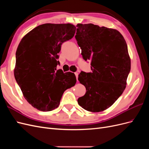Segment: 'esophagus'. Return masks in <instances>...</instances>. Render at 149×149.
I'll use <instances>...</instances> for the list:
<instances>
[{
	"mask_svg": "<svg viewBox=\"0 0 149 149\" xmlns=\"http://www.w3.org/2000/svg\"><path fill=\"white\" fill-rule=\"evenodd\" d=\"M74 74H75V76H76V80L78 81V73H74Z\"/></svg>",
	"mask_w": 149,
	"mask_h": 149,
	"instance_id": "esophagus-1",
	"label": "esophagus"
}]
</instances>
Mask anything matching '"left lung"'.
Returning a JSON list of instances; mask_svg holds the SVG:
<instances>
[{
  "label": "left lung",
  "instance_id": "left-lung-1",
  "mask_svg": "<svg viewBox=\"0 0 149 149\" xmlns=\"http://www.w3.org/2000/svg\"><path fill=\"white\" fill-rule=\"evenodd\" d=\"M76 40L85 61L91 60L92 71H81L79 81L86 94L78 99L84 109L104 111L123 94L130 71V59L123 36L115 29L92 24L77 25Z\"/></svg>",
  "mask_w": 149,
  "mask_h": 149
}]
</instances>
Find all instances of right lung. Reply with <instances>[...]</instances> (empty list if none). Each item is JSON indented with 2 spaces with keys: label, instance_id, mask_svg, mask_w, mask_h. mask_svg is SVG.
<instances>
[{
  "label": "right lung",
  "instance_id": "right-lung-1",
  "mask_svg": "<svg viewBox=\"0 0 149 149\" xmlns=\"http://www.w3.org/2000/svg\"><path fill=\"white\" fill-rule=\"evenodd\" d=\"M75 31L70 24H42L25 35L18 46L15 78L25 100L39 111L56 109L65 90L76 83L74 73L56 70L61 45Z\"/></svg>",
  "mask_w": 149,
  "mask_h": 149
}]
</instances>
